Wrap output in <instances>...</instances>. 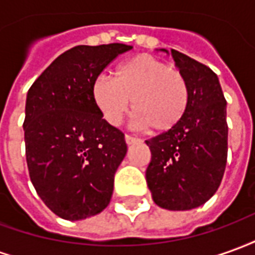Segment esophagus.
<instances>
[{
	"mask_svg": "<svg viewBox=\"0 0 255 255\" xmlns=\"http://www.w3.org/2000/svg\"><path fill=\"white\" fill-rule=\"evenodd\" d=\"M124 139H126V143L127 144H133V143H138L139 142L138 138H133V136H131V135H126Z\"/></svg>",
	"mask_w": 255,
	"mask_h": 255,
	"instance_id": "34e87169",
	"label": "esophagus"
}]
</instances>
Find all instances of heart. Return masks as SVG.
Instances as JSON below:
<instances>
[{
  "label": "heart",
  "mask_w": 255,
  "mask_h": 255,
  "mask_svg": "<svg viewBox=\"0 0 255 255\" xmlns=\"http://www.w3.org/2000/svg\"><path fill=\"white\" fill-rule=\"evenodd\" d=\"M91 97L111 126H119L131 106L136 127L166 132L186 115L190 89L180 71L154 56L138 54L116 68L115 79L105 75L95 79Z\"/></svg>",
  "instance_id": "b5f03b06"
}]
</instances>
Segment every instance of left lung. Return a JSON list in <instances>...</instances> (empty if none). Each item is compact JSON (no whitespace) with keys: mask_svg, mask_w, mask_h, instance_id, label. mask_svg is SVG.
Segmentation results:
<instances>
[{"mask_svg":"<svg viewBox=\"0 0 255 255\" xmlns=\"http://www.w3.org/2000/svg\"><path fill=\"white\" fill-rule=\"evenodd\" d=\"M171 56L187 80L190 104L176 127L146 140L151 151L146 182L160 208L191 210L213 197L224 175L227 101L210 68L173 49Z\"/></svg>","mask_w":255,"mask_h":255,"instance_id":"obj_1","label":"left lung"}]
</instances>
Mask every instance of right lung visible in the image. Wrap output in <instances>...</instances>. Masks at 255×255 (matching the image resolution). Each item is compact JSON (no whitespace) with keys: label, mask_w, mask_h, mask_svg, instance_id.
Instances as JSON below:
<instances>
[{"label":"right lung","mask_w":255,"mask_h":255,"mask_svg":"<svg viewBox=\"0 0 255 255\" xmlns=\"http://www.w3.org/2000/svg\"><path fill=\"white\" fill-rule=\"evenodd\" d=\"M124 43L75 46L58 56L27 93L25 157L38 195L58 217L78 221L111 202L127 153L124 133L102 119L91 86Z\"/></svg>","instance_id":"right-lung-1"}]
</instances>
